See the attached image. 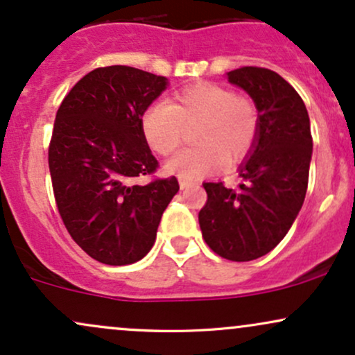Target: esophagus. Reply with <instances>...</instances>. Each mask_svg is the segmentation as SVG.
<instances>
[{
  "mask_svg": "<svg viewBox=\"0 0 355 355\" xmlns=\"http://www.w3.org/2000/svg\"><path fill=\"white\" fill-rule=\"evenodd\" d=\"M178 182H180V189H182V190H183V189H189V187L193 185V182L189 180V178H183V177L178 178Z\"/></svg>",
  "mask_w": 355,
  "mask_h": 355,
  "instance_id": "obj_1",
  "label": "esophagus"
}]
</instances>
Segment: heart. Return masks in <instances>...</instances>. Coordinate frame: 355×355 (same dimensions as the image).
Wrapping results in <instances>:
<instances>
[{
  "instance_id": "b5f03b06",
  "label": "heart",
  "mask_w": 355,
  "mask_h": 355,
  "mask_svg": "<svg viewBox=\"0 0 355 355\" xmlns=\"http://www.w3.org/2000/svg\"><path fill=\"white\" fill-rule=\"evenodd\" d=\"M197 123L193 144L166 164L185 178L218 172L225 160L237 165L255 146L260 118L254 100L220 83L202 81L178 89L168 103H153L141 116V132L155 153L172 155L183 141V126Z\"/></svg>"
}]
</instances>
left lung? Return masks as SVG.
Returning a JSON list of instances; mask_svg holds the SVG:
<instances>
[{"label": "left lung", "instance_id": "obj_1", "mask_svg": "<svg viewBox=\"0 0 355 355\" xmlns=\"http://www.w3.org/2000/svg\"><path fill=\"white\" fill-rule=\"evenodd\" d=\"M227 75L255 101L259 137L240 166L239 189L203 183L207 202L198 223L215 254L248 262L268 254L302 209L312 157L311 121L299 93L275 71L242 67Z\"/></svg>", "mask_w": 355, "mask_h": 355}]
</instances>
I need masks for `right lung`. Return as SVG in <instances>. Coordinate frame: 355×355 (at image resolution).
<instances>
[{
	"label": "right lung",
	"mask_w": 355,
	"mask_h": 355,
	"mask_svg": "<svg viewBox=\"0 0 355 355\" xmlns=\"http://www.w3.org/2000/svg\"><path fill=\"white\" fill-rule=\"evenodd\" d=\"M165 87V76L138 68H96L56 112L48 146L56 207L71 239L107 266H128L148 254L162 214L178 191L175 177L135 183L160 166L141 116Z\"/></svg>",
	"instance_id": "obj_1"
}]
</instances>
